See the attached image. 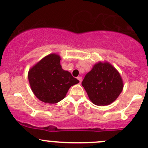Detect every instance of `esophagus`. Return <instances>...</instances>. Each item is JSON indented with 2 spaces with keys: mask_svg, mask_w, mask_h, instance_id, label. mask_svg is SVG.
Instances as JSON below:
<instances>
[{
  "mask_svg": "<svg viewBox=\"0 0 148 148\" xmlns=\"http://www.w3.org/2000/svg\"><path fill=\"white\" fill-rule=\"evenodd\" d=\"M77 79L79 81V82H80V83L82 82V77H77Z\"/></svg>",
  "mask_w": 148,
  "mask_h": 148,
  "instance_id": "34e87169",
  "label": "esophagus"
}]
</instances>
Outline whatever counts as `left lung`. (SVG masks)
Here are the masks:
<instances>
[{"label": "left lung", "instance_id": "obj_1", "mask_svg": "<svg viewBox=\"0 0 148 148\" xmlns=\"http://www.w3.org/2000/svg\"><path fill=\"white\" fill-rule=\"evenodd\" d=\"M91 101L97 106L109 105L123 88L118 70L108 62H99L85 76L82 83Z\"/></svg>", "mask_w": 148, "mask_h": 148}]
</instances>
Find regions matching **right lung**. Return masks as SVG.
Here are the masks:
<instances>
[{"label": "right lung", "mask_w": 148, "mask_h": 148, "mask_svg": "<svg viewBox=\"0 0 148 148\" xmlns=\"http://www.w3.org/2000/svg\"><path fill=\"white\" fill-rule=\"evenodd\" d=\"M61 57L49 54L40 60L28 71V80L32 92L39 100L47 103H57L64 99L69 88L79 82L60 64Z\"/></svg>", "instance_id": "right-lung-1"}]
</instances>
